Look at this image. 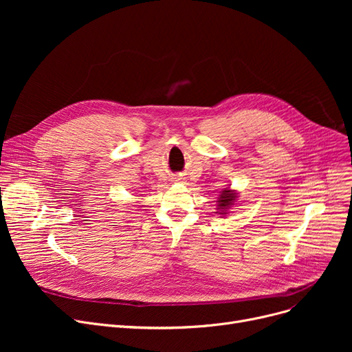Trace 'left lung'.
Wrapping results in <instances>:
<instances>
[{"label":"left lung","instance_id":"8db88e82","mask_svg":"<svg viewBox=\"0 0 352 352\" xmlns=\"http://www.w3.org/2000/svg\"><path fill=\"white\" fill-rule=\"evenodd\" d=\"M235 198H236V192L230 190V188H226L223 192H221L219 198H218V214L221 215H226L227 211L230 210V207L234 206L235 202Z\"/></svg>","mask_w":352,"mask_h":352}]
</instances>
